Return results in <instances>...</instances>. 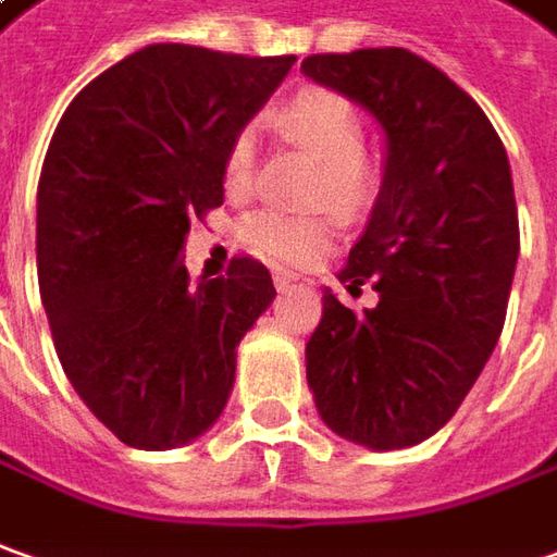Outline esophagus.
I'll list each match as a JSON object with an SVG mask.
<instances>
[{
	"mask_svg": "<svg viewBox=\"0 0 557 557\" xmlns=\"http://www.w3.org/2000/svg\"><path fill=\"white\" fill-rule=\"evenodd\" d=\"M295 280H298V274H293V271H283V268H277V271H274V286H277V289L293 286Z\"/></svg>",
	"mask_w": 557,
	"mask_h": 557,
	"instance_id": "34e87169",
	"label": "esophagus"
}]
</instances>
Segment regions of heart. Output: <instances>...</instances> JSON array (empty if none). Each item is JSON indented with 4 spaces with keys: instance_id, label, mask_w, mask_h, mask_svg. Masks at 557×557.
Returning a JSON list of instances; mask_svg holds the SVG:
<instances>
[{
    "instance_id": "b5f03b06",
    "label": "heart",
    "mask_w": 557,
    "mask_h": 557,
    "mask_svg": "<svg viewBox=\"0 0 557 557\" xmlns=\"http://www.w3.org/2000/svg\"><path fill=\"white\" fill-rule=\"evenodd\" d=\"M280 131L320 158L310 195L357 210L372 198L377 161L366 151V119L359 106L332 88H305L280 109ZM259 131L247 121L231 136L222 180L228 195L240 198L256 180ZM338 237V215L332 210H286L259 207L240 219V240L259 256L280 264H308L320 259Z\"/></svg>"
}]
</instances>
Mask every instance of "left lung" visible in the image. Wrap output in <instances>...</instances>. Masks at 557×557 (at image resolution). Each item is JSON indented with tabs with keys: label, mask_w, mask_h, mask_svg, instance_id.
Returning <instances> with one entry per match:
<instances>
[{
	"label": "left lung",
	"mask_w": 557,
	"mask_h": 557,
	"mask_svg": "<svg viewBox=\"0 0 557 557\" xmlns=\"http://www.w3.org/2000/svg\"><path fill=\"white\" fill-rule=\"evenodd\" d=\"M301 72L387 131V173L342 283L381 298L354 313L323 293L308 384L338 436L408 448L451 421L506 320L518 259L509 158L467 90L406 48L310 54Z\"/></svg>",
	"instance_id": "8db88e82"
}]
</instances>
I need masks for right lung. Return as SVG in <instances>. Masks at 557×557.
Returning <instances> with one entry per match:
<instances>
[{
	"label": "right lung",
	"instance_id": "right-lung-1",
	"mask_svg": "<svg viewBox=\"0 0 557 557\" xmlns=\"http://www.w3.org/2000/svg\"><path fill=\"white\" fill-rule=\"evenodd\" d=\"M295 57L149 45L78 90L45 154L39 293L60 366L131 448L200 436L228 403L237 344L271 301L259 259L191 280V219L222 207L231 136Z\"/></svg>",
	"mask_w": 557,
	"mask_h": 557
}]
</instances>
